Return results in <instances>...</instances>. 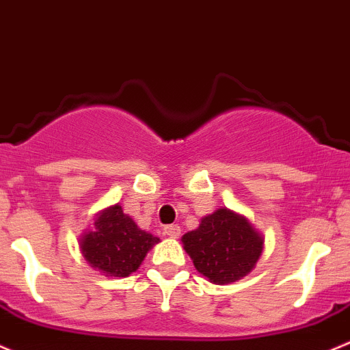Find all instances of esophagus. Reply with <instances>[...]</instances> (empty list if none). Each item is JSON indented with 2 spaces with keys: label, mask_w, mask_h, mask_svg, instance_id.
I'll return each mask as SVG.
<instances>
[{
  "label": "esophagus",
  "mask_w": 350,
  "mask_h": 350,
  "mask_svg": "<svg viewBox=\"0 0 350 350\" xmlns=\"http://www.w3.org/2000/svg\"><path fill=\"white\" fill-rule=\"evenodd\" d=\"M164 234H167L169 238H179V234H181V228H179L178 224H167V226L164 228Z\"/></svg>",
  "instance_id": "obj_1"
}]
</instances>
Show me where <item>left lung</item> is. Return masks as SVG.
Listing matches in <instances>:
<instances>
[{
    "mask_svg": "<svg viewBox=\"0 0 350 350\" xmlns=\"http://www.w3.org/2000/svg\"><path fill=\"white\" fill-rule=\"evenodd\" d=\"M181 241L196 270L215 285L246 277L265 248V237L250 219L228 208L201 218L200 226L183 234Z\"/></svg>",
    "mask_w": 350,
    "mask_h": 350,
    "instance_id": "obj_1",
    "label": "left lung"
}]
</instances>
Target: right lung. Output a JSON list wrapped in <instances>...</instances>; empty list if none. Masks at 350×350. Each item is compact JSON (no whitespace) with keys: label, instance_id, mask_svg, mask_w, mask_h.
<instances>
[{"label":"right lung","instance_id":"1","mask_svg":"<svg viewBox=\"0 0 350 350\" xmlns=\"http://www.w3.org/2000/svg\"><path fill=\"white\" fill-rule=\"evenodd\" d=\"M159 238L141 230L120 204L95 215L94 223L79 240L80 252L92 268L110 278H126L144 262Z\"/></svg>","mask_w":350,"mask_h":350}]
</instances>
